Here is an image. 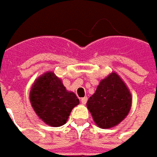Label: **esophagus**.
I'll use <instances>...</instances> for the list:
<instances>
[{
	"label": "esophagus",
	"mask_w": 157,
	"mask_h": 157,
	"mask_svg": "<svg viewBox=\"0 0 157 157\" xmlns=\"http://www.w3.org/2000/svg\"><path fill=\"white\" fill-rule=\"evenodd\" d=\"M80 101H81L82 104H86L87 101H88V98H87V97H84V98H82L80 99Z\"/></svg>",
	"instance_id": "34e87169"
}]
</instances>
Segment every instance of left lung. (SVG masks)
Segmentation results:
<instances>
[{"mask_svg": "<svg viewBox=\"0 0 157 157\" xmlns=\"http://www.w3.org/2000/svg\"><path fill=\"white\" fill-rule=\"evenodd\" d=\"M131 94L116 73H111L101 80L87 106L95 123L102 128H109L119 124L131 108Z\"/></svg>", "mask_w": 157, "mask_h": 157, "instance_id": "left-lung-1", "label": "left lung"}]
</instances>
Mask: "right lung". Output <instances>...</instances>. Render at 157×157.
I'll return each instance as SVG.
<instances>
[{
    "mask_svg": "<svg viewBox=\"0 0 157 157\" xmlns=\"http://www.w3.org/2000/svg\"><path fill=\"white\" fill-rule=\"evenodd\" d=\"M29 98L36 114L51 127L64 125L72 108L79 103L77 96L67 91L61 80L52 72L45 73L36 80Z\"/></svg>",
    "mask_w": 157,
    "mask_h": 157,
    "instance_id": "right-lung-1",
    "label": "right lung"
}]
</instances>
